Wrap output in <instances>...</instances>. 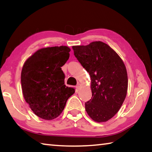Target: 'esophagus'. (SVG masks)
I'll return each mask as SVG.
<instances>
[{"label":"esophagus","instance_id":"obj_1","mask_svg":"<svg viewBox=\"0 0 152 152\" xmlns=\"http://www.w3.org/2000/svg\"><path fill=\"white\" fill-rule=\"evenodd\" d=\"M80 84L79 83H78V84H77V86H76V89L77 90H78L80 88Z\"/></svg>","mask_w":152,"mask_h":152}]
</instances>
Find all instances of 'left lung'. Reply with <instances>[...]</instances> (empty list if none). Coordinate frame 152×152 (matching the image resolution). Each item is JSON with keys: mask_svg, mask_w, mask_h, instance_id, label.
I'll return each instance as SVG.
<instances>
[{"mask_svg": "<svg viewBox=\"0 0 152 152\" xmlns=\"http://www.w3.org/2000/svg\"><path fill=\"white\" fill-rule=\"evenodd\" d=\"M75 57L91 78L92 98L85 109L92 120L105 122L119 111L127 95V70L119 55L106 43L73 46Z\"/></svg>", "mask_w": 152, "mask_h": 152, "instance_id": "left-lung-1", "label": "left lung"}]
</instances>
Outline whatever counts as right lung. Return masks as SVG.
I'll return each instance as SVG.
<instances>
[{"label":"right lung","mask_w":152,"mask_h":152,"mask_svg":"<svg viewBox=\"0 0 152 152\" xmlns=\"http://www.w3.org/2000/svg\"><path fill=\"white\" fill-rule=\"evenodd\" d=\"M67 46L42 48L25 61L21 71L24 99L33 113L51 120L63 111L68 99L75 92L65 85L61 68L70 57Z\"/></svg>","instance_id":"1"}]
</instances>
